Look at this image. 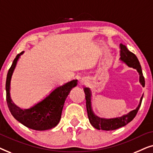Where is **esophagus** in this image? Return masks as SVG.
<instances>
[{"instance_id": "esophagus-1", "label": "esophagus", "mask_w": 153, "mask_h": 153, "mask_svg": "<svg viewBox=\"0 0 153 153\" xmlns=\"http://www.w3.org/2000/svg\"><path fill=\"white\" fill-rule=\"evenodd\" d=\"M81 83H83V84H85V83H86L85 82H83V81H81Z\"/></svg>"}]
</instances>
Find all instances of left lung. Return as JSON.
<instances>
[{"label":"left lung","instance_id":"1","mask_svg":"<svg viewBox=\"0 0 153 153\" xmlns=\"http://www.w3.org/2000/svg\"><path fill=\"white\" fill-rule=\"evenodd\" d=\"M120 60L125 64H126L129 68H132L136 69L139 74V82L142 85V86H145V79H144L141 65L138 60L135 54L129 51L126 46L120 44ZM84 93L85 95V100H86V108L88 116L91 124L97 129H102V130H114V129H118L121 127L125 126L134 118L137 115L138 111H139L140 106H141L142 100H143V95L140 99L139 104L138 105L137 108L133 111H131L128 114L123 115L120 117H116V118H100L95 114L93 108H92L91 99H92V93L89 88L85 87Z\"/></svg>","mask_w":153,"mask_h":153}]
</instances>
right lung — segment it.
<instances>
[{"label":"right lung","mask_w":153,"mask_h":153,"mask_svg":"<svg viewBox=\"0 0 153 153\" xmlns=\"http://www.w3.org/2000/svg\"><path fill=\"white\" fill-rule=\"evenodd\" d=\"M24 53V51L21 52L16 56L7 74L5 90L8 108L14 118L28 128L37 131L52 129L59 123L65 101L73 88L76 86L78 81L72 80L56 88L32 107L21 108L12 101L10 96V83L18 60Z\"/></svg>","instance_id":"right-lung-1"}]
</instances>
